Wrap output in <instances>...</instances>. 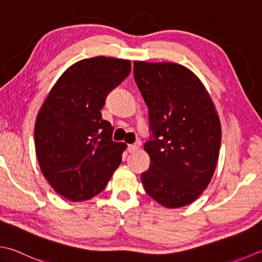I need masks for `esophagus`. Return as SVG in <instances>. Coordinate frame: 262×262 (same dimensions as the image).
<instances>
[{
  "instance_id": "obj_1",
  "label": "esophagus",
  "mask_w": 262,
  "mask_h": 262,
  "mask_svg": "<svg viewBox=\"0 0 262 262\" xmlns=\"http://www.w3.org/2000/svg\"><path fill=\"white\" fill-rule=\"evenodd\" d=\"M127 150H128V152H129V153L135 152V151L138 150V145H137V144H130V145H128Z\"/></svg>"
}]
</instances>
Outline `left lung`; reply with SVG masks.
<instances>
[{
  "instance_id": "8db88e82",
  "label": "left lung",
  "mask_w": 262,
  "mask_h": 262,
  "mask_svg": "<svg viewBox=\"0 0 262 262\" xmlns=\"http://www.w3.org/2000/svg\"><path fill=\"white\" fill-rule=\"evenodd\" d=\"M134 78L151 132L144 144L151 166L142 172L143 186L163 207L187 206L206 189L218 161L222 127L211 97L181 64L135 62Z\"/></svg>"
}]
</instances>
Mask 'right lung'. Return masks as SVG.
Here are the masks:
<instances>
[{
    "instance_id": "obj_1",
    "label": "right lung",
    "mask_w": 262,
    "mask_h": 262,
    "mask_svg": "<svg viewBox=\"0 0 262 262\" xmlns=\"http://www.w3.org/2000/svg\"><path fill=\"white\" fill-rule=\"evenodd\" d=\"M132 69L128 60L85 59L69 67L46 97L35 124V147L44 177L70 201L102 192L120 165L126 144L112 140L101 110Z\"/></svg>"
}]
</instances>
